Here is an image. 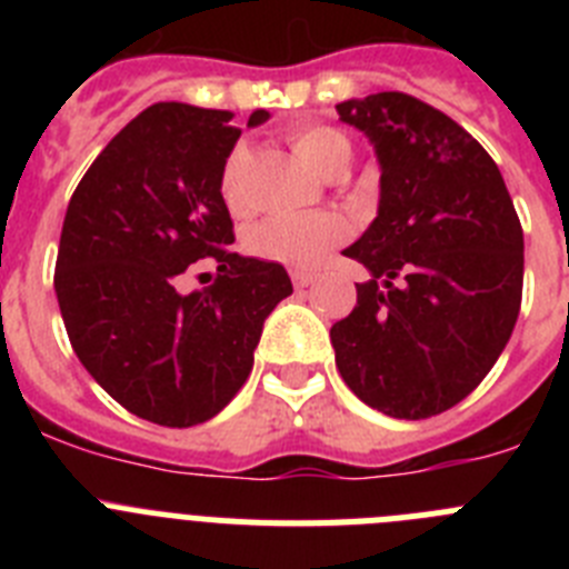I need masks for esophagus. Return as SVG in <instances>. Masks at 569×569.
Returning <instances> with one entry per match:
<instances>
[{"label": "esophagus", "mask_w": 569, "mask_h": 569, "mask_svg": "<svg viewBox=\"0 0 569 569\" xmlns=\"http://www.w3.org/2000/svg\"><path fill=\"white\" fill-rule=\"evenodd\" d=\"M290 279H293L296 290H305V288H310V284H313V276L305 273V270H293V273H290Z\"/></svg>", "instance_id": "1"}]
</instances>
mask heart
Instances as JSON below:
<instances>
[{
	"instance_id": "1",
	"label": "heart",
	"mask_w": 569,
	"mask_h": 569,
	"mask_svg": "<svg viewBox=\"0 0 569 569\" xmlns=\"http://www.w3.org/2000/svg\"><path fill=\"white\" fill-rule=\"evenodd\" d=\"M290 144L299 159L316 173L345 176L353 162V142L345 130L333 124H301L290 133ZM244 164L248 148L236 144L222 164L219 190L230 210L244 208ZM347 239V222L336 213H279L259 222L250 233V248L256 256L279 261L293 270H310L325 261V256Z\"/></svg>"
}]
</instances>
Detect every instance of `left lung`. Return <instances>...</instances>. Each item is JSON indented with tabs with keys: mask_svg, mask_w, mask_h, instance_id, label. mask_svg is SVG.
<instances>
[{
	"mask_svg": "<svg viewBox=\"0 0 569 569\" xmlns=\"http://www.w3.org/2000/svg\"><path fill=\"white\" fill-rule=\"evenodd\" d=\"M373 142L379 216L347 259L373 279L330 328L345 385L393 419H430L476 390L521 310L525 233L499 164L433 104L385 90L336 104Z\"/></svg>",
	"mask_w": 569,
	"mask_h": 569,
	"instance_id": "left-lung-1",
	"label": "left lung"
}]
</instances>
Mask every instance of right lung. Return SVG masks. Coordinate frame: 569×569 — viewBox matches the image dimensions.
I'll use <instances>...</instances> for the list:
<instances>
[{
  "label": "right lung",
  "mask_w": 569,
  "mask_h": 569,
  "mask_svg": "<svg viewBox=\"0 0 569 569\" xmlns=\"http://www.w3.org/2000/svg\"><path fill=\"white\" fill-rule=\"evenodd\" d=\"M268 110H253L261 124ZM228 110L159 102L93 159L70 196L57 288L79 361L124 410L162 427L213 419L248 381L261 325L293 293L288 270L230 250L219 190L241 130ZM213 260L208 289L181 276Z\"/></svg>",
  "instance_id": "obj_1"
}]
</instances>
